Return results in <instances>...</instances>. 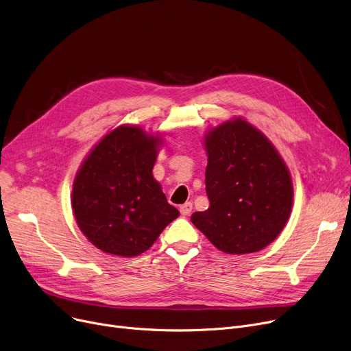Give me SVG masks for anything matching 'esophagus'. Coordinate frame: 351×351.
I'll return each mask as SVG.
<instances>
[{
  "label": "esophagus",
  "instance_id": "obj_1",
  "mask_svg": "<svg viewBox=\"0 0 351 351\" xmlns=\"http://www.w3.org/2000/svg\"><path fill=\"white\" fill-rule=\"evenodd\" d=\"M192 209H193V206H192L191 202H186V204H183V205L180 206V213H182L183 216H189V215L192 213Z\"/></svg>",
  "mask_w": 351,
  "mask_h": 351
}]
</instances>
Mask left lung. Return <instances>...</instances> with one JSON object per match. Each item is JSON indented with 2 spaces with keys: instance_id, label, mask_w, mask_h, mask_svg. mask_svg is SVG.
Returning <instances> with one entry per match:
<instances>
[{
  "instance_id": "obj_1",
  "label": "left lung",
  "mask_w": 351,
  "mask_h": 351,
  "mask_svg": "<svg viewBox=\"0 0 351 351\" xmlns=\"http://www.w3.org/2000/svg\"><path fill=\"white\" fill-rule=\"evenodd\" d=\"M206 193L210 206L192 223L229 254L265 249L286 226L293 182L283 158L266 135L237 117L209 129Z\"/></svg>"
}]
</instances>
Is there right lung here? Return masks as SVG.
<instances>
[{
    "label": "right lung",
    "mask_w": 351,
    "mask_h": 351,
    "mask_svg": "<svg viewBox=\"0 0 351 351\" xmlns=\"http://www.w3.org/2000/svg\"><path fill=\"white\" fill-rule=\"evenodd\" d=\"M163 139L136 125L108 132L88 154L72 185L78 228L99 250L134 257L179 216L152 169Z\"/></svg>",
    "instance_id": "1"
}]
</instances>
